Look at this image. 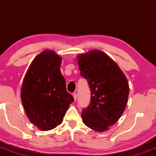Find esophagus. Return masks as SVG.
<instances>
[{"instance_id":"esophagus-1","label":"esophagus","mask_w":156,"mask_h":156,"mask_svg":"<svg viewBox=\"0 0 156 156\" xmlns=\"http://www.w3.org/2000/svg\"><path fill=\"white\" fill-rule=\"evenodd\" d=\"M73 98H74L75 101H76V99H77V94H76V93H74V94H73Z\"/></svg>"}]
</instances>
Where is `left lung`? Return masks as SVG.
<instances>
[{
  "label": "left lung",
  "instance_id": "left-lung-1",
  "mask_svg": "<svg viewBox=\"0 0 156 156\" xmlns=\"http://www.w3.org/2000/svg\"><path fill=\"white\" fill-rule=\"evenodd\" d=\"M77 60L91 90V103L82 111V121L95 131H106L124 112L129 94L128 80L117 64L101 51L79 54Z\"/></svg>",
  "mask_w": 156,
  "mask_h": 156
}]
</instances>
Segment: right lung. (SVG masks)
Segmentation results:
<instances>
[{"mask_svg": "<svg viewBox=\"0 0 156 156\" xmlns=\"http://www.w3.org/2000/svg\"><path fill=\"white\" fill-rule=\"evenodd\" d=\"M62 60L52 50L41 52L32 61L23 81L20 97L27 117L43 131L60 125L74 101L61 73Z\"/></svg>", "mask_w": 156, "mask_h": 156, "instance_id": "1", "label": "right lung"}]
</instances>
